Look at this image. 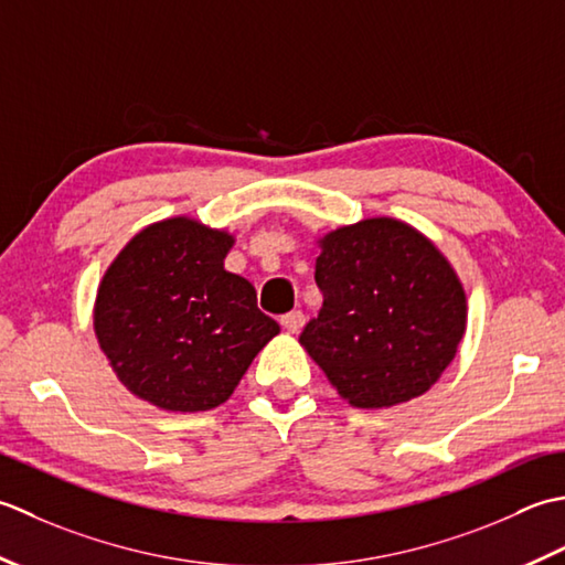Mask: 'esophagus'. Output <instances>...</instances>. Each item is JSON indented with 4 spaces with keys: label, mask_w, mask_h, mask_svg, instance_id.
Masks as SVG:
<instances>
[{
    "label": "esophagus",
    "mask_w": 565,
    "mask_h": 565,
    "mask_svg": "<svg viewBox=\"0 0 565 565\" xmlns=\"http://www.w3.org/2000/svg\"><path fill=\"white\" fill-rule=\"evenodd\" d=\"M280 324H282V329L285 331H290V333H297L299 329L305 327V315L299 312V309H295V312H287V315H282V319H280Z\"/></svg>",
    "instance_id": "34e87169"
}]
</instances>
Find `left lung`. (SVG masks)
I'll list each match as a JSON object with an SVG mask.
<instances>
[{
  "label": "left lung",
  "mask_w": 565,
  "mask_h": 565,
  "mask_svg": "<svg viewBox=\"0 0 565 565\" xmlns=\"http://www.w3.org/2000/svg\"><path fill=\"white\" fill-rule=\"evenodd\" d=\"M324 295L299 343L353 407L419 397L439 380L466 331V292L427 236L377 216L321 238Z\"/></svg>",
  "instance_id": "left-lung-1"
}]
</instances>
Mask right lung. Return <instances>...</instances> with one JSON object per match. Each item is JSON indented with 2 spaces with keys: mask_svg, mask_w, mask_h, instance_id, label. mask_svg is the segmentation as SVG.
I'll use <instances>...</instances> for the list:
<instances>
[{
  "mask_svg": "<svg viewBox=\"0 0 565 565\" xmlns=\"http://www.w3.org/2000/svg\"><path fill=\"white\" fill-rule=\"evenodd\" d=\"M234 238L175 216L136 234L105 273L99 347L121 383L160 409L204 412L232 397L280 331L256 287L224 270Z\"/></svg>",
  "mask_w": 565,
  "mask_h": 565,
  "instance_id": "obj_1",
  "label": "right lung"
}]
</instances>
